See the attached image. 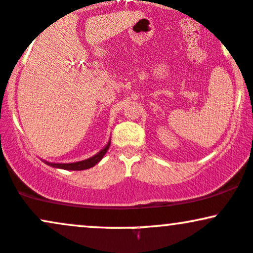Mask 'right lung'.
<instances>
[{
    "label": "right lung",
    "mask_w": 253,
    "mask_h": 253,
    "mask_svg": "<svg viewBox=\"0 0 253 253\" xmlns=\"http://www.w3.org/2000/svg\"><path fill=\"white\" fill-rule=\"evenodd\" d=\"M110 146V140L108 141V144L104 146V149H102L100 152L96 153L95 156L90 157V158L85 159V161H81V162H76V163H68V164H62V163H50V162H45L47 165H51L53 168H58V169H64V170H86L92 168L94 165H96L101 159L103 158V156L106 155V152L108 151Z\"/></svg>",
    "instance_id": "right-lung-1"
}]
</instances>
